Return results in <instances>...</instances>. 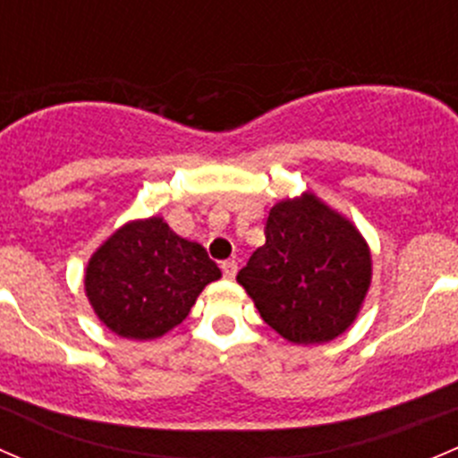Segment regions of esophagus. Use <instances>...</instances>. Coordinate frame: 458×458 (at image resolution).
I'll return each mask as SVG.
<instances>
[{
	"mask_svg": "<svg viewBox=\"0 0 458 458\" xmlns=\"http://www.w3.org/2000/svg\"><path fill=\"white\" fill-rule=\"evenodd\" d=\"M221 270H224L225 279H234V275H237V261H234V259H228V261L221 263Z\"/></svg>",
	"mask_w": 458,
	"mask_h": 458,
	"instance_id": "34e87169",
	"label": "esophagus"
}]
</instances>
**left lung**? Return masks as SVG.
Masks as SVG:
<instances>
[{
  "label": "left lung",
  "instance_id": "left-lung-1",
  "mask_svg": "<svg viewBox=\"0 0 458 458\" xmlns=\"http://www.w3.org/2000/svg\"><path fill=\"white\" fill-rule=\"evenodd\" d=\"M237 281L285 341L327 344L361 312L372 284V252L348 216L306 191L270 208L266 243Z\"/></svg>",
  "mask_w": 458,
  "mask_h": 458
}]
</instances>
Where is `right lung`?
Masks as SVG:
<instances>
[{"label":"right lung","mask_w":458,"mask_h":458,"mask_svg":"<svg viewBox=\"0 0 458 458\" xmlns=\"http://www.w3.org/2000/svg\"><path fill=\"white\" fill-rule=\"evenodd\" d=\"M216 279L221 270L201 243L179 237L161 216H148L123 224L92 252L84 290L110 332L150 341L177 327Z\"/></svg>","instance_id":"right-lung-1"}]
</instances>
